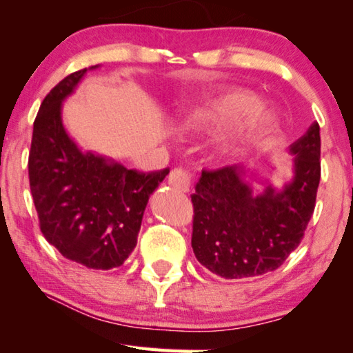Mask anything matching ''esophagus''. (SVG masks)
<instances>
[{
    "label": "esophagus",
    "instance_id": "1",
    "mask_svg": "<svg viewBox=\"0 0 353 353\" xmlns=\"http://www.w3.org/2000/svg\"><path fill=\"white\" fill-rule=\"evenodd\" d=\"M192 183H194V173L190 170L183 169V167H176V169H173L170 172L169 184L172 188L181 190V192H189V189L192 188Z\"/></svg>",
    "mask_w": 353,
    "mask_h": 353
}]
</instances>
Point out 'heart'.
I'll return each instance as SVG.
<instances>
[{"label": "heart", "mask_w": 353, "mask_h": 353, "mask_svg": "<svg viewBox=\"0 0 353 353\" xmlns=\"http://www.w3.org/2000/svg\"><path fill=\"white\" fill-rule=\"evenodd\" d=\"M256 97L248 90H233L227 95H222L212 101L206 108H201L199 111L189 115L188 123L192 128H212L227 123L228 120L238 117L239 114H244L247 110V117L239 125V130L234 136L236 141H244V139L255 137L259 132L264 131L272 122V115L261 108H253L256 105ZM227 150L231 148L228 142Z\"/></svg>", "instance_id": "1"}]
</instances>
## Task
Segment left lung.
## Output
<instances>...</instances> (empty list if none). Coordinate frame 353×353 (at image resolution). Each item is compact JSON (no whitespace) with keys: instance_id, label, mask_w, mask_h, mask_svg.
I'll return each mask as SVG.
<instances>
[{"instance_id":"obj_1","label":"left lung","mask_w":353,"mask_h":353,"mask_svg":"<svg viewBox=\"0 0 353 353\" xmlns=\"http://www.w3.org/2000/svg\"><path fill=\"white\" fill-rule=\"evenodd\" d=\"M296 176L281 192L253 197L238 165L203 169L195 192L192 248L222 279H253L279 269L296 250L314 212L321 181V132L314 122L291 145Z\"/></svg>"}]
</instances>
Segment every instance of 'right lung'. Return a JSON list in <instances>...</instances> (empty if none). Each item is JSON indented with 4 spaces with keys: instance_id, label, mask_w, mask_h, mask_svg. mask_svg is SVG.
Listing matches in <instances>:
<instances>
[{
    "instance_id": "obj_1",
    "label": "right lung",
    "mask_w": 353,
    "mask_h": 353,
    "mask_svg": "<svg viewBox=\"0 0 353 353\" xmlns=\"http://www.w3.org/2000/svg\"><path fill=\"white\" fill-rule=\"evenodd\" d=\"M85 72L67 74L43 98L28 172L45 239L70 261L108 270L134 250L150 194L170 169L141 172L79 152L62 126L61 103Z\"/></svg>"
}]
</instances>
